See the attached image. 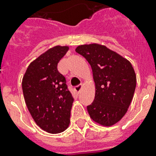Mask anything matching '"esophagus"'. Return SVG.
<instances>
[{"instance_id":"34e87169","label":"esophagus","mask_w":156,"mask_h":156,"mask_svg":"<svg viewBox=\"0 0 156 156\" xmlns=\"http://www.w3.org/2000/svg\"><path fill=\"white\" fill-rule=\"evenodd\" d=\"M82 87H83V84H79V85L76 86L75 87H74V90H75L76 92H79L80 90L82 89Z\"/></svg>"}]
</instances>
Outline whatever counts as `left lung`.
<instances>
[{
	"label": "left lung",
	"mask_w": 156,
	"mask_h": 156,
	"mask_svg": "<svg viewBox=\"0 0 156 156\" xmlns=\"http://www.w3.org/2000/svg\"><path fill=\"white\" fill-rule=\"evenodd\" d=\"M75 51L91 66L95 83V100L87 106L90 118L111 126L128 110L136 87V74L131 63L106 46L80 45Z\"/></svg>",
	"instance_id": "left-lung-1"
}]
</instances>
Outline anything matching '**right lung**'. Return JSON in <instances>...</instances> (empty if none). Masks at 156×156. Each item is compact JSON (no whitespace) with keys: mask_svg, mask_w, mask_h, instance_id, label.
I'll list each match as a JSON object with an SVG mask.
<instances>
[{"mask_svg":"<svg viewBox=\"0 0 156 156\" xmlns=\"http://www.w3.org/2000/svg\"><path fill=\"white\" fill-rule=\"evenodd\" d=\"M69 47L56 46L32 61L23 76V95L35 123L44 131L58 133L68 128L73 98L57 64Z\"/></svg>","mask_w":156,"mask_h":156,"instance_id":"obj_1","label":"right lung"}]
</instances>
